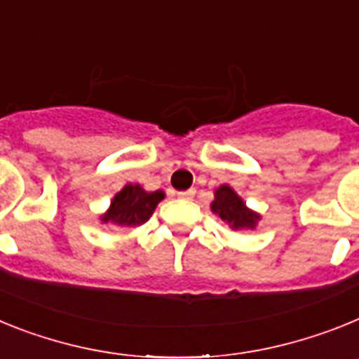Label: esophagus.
Returning a JSON list of instances; mask_svg holds the SVG:
<instances>
[{
	"label": "esophagus",
	"instance_id": "esophagus-1",
	"mask_svg": "<svg viewBox=\"0 0 359 359\" xmlns=\"http://www.w3.org/2000/svg\"><path fill=\"white\" fill-rule=\"evenodd\" d=\"M195 193H197L195 189H188V191L177 193V197H179V198H193V197H195Z\"/></svg>",
	"mask_w": 359,
	"mask_h": 359
}]
</instances>
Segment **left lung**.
I'll return each mask as SVG.
<instances>
[{
	"label": "left lung",
	"mask_w": 359,
	"mask_h": 359,
	"mask_svg": "<svg viewBox=\"0 0 359 359\" xmlns=\"http://www.w3.org/2000/svg\"><path fill=\"white\" fill-rule=\"evenodd\" d=\"M213 213L222 218L224 222L231 226V229H244V227H255L257 226L258 217L257 213L249 211L242 198L233 191L229 186H220L215 191V201L211 204Z\"/></svg>",
	"instance_id": "left-lung-1"
}]
</instances>
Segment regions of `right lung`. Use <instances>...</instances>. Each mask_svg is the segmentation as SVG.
<instances>
[{
  "mask_svg": "<svg viewBox=\"0 0 359 359\" xmlns=\"http://www.w3.org/2000/svg\"><path fill=\"white\" fill-rule=\"evenodd\" d=\"M162 198H164L162 191L148 193L139 184H126L123 191L115 195L110 211L101 220L119 226H141L151 217Z\"/></svg>",
  "mask_w": 359,
  "mask_h": 359,
  "instance_id": "right-lung-1",
  "label": "right lung"
}]
</instances>
